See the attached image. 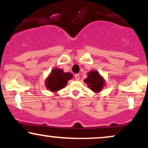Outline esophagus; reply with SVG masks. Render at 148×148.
Instances as JSON below:
<instances>
[{"mask_svg": "<svg viewBox=\"0 0 148 148\" xmlns=\"http://www.w3.org/2000/svg\"><path fill=\"white\" fill-rule=\"evenodd\" d=\"M75 79H76V80H79V79H80V76H79V74H75Z\"/></svg>", "mask_w": 148, "mask_h": 148, "instance_id": "esophagus-1", "label": "esophagus"}]
</instances>
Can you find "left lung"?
<instances>
[{"label":"left lung","instance_id":"8db88e82","mask_svg":"<svg viewBox=\"0 0 148 148\" xmlns=\"http://www.w3.org/2000/svg\"><path fill=\"white\" fill-rule=\"evenodd\" d=\"M85 83L88 84L92 90L98 92L102 89L104 81L97 71H91L88 73V78L85 79Z\"/></svg>","mask_w":148,"mask_h":148}]
</instances>
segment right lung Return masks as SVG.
I'll use <instances>...</instances> for the list:
<instances>
[{"label":"right lung","instance_id":"right-lung-1","mask_svg":"<svg viewBox=\"0 0 148 148\" xmlns=\"http://www.w3.org/2000/svg\"><path fill=\"white\" fill-rule=\"evenodd\" d=\"M72 78L71 73H64L61 69H54L46 81V86L51 91L56 92L63 88Z\"/></svg>","mask_w":148,"mask_h":148}]
</instances>
